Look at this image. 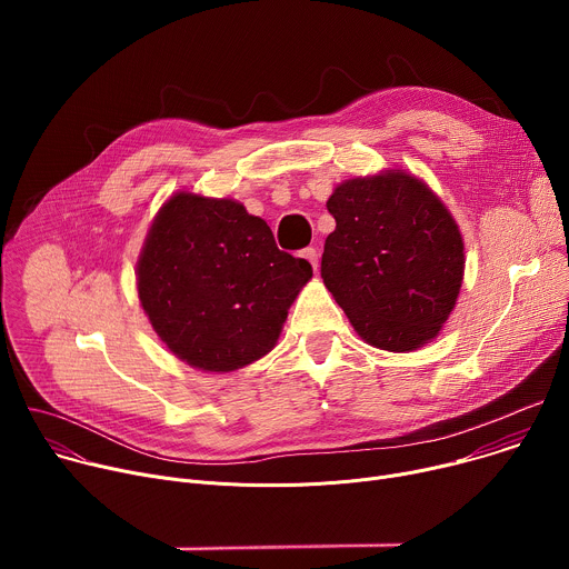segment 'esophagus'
I'll return each mask as SVG.
<instances>
[{
  "mask_svg": "<svg viewBox=\"0 0 569 569\" xmlns=\"http://www.w3.org/2000/svg\"><path fill=\"white\" fill-rule=\"evenodd\" d=\"M301 259H306V261L312 266V270H317V250H315V248L301 250Z\"/></svg>",
  "mask_w": 569,
  "mask_h": 569,
  "instance_id": "obj_1",
  "label": "esophagus"
}]
</instances>
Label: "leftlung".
Here are the masks:
<instances>
[{"label":"left lung","mask_w":569,"mask_h":569,"mask_svg":"<svg viewBox=\"0 0 569 569\" xmlns=\"http://www.w3.org/2000/svg\"><path fill=\"white\" fill-rule=\"evenodd\" d=\"M336 231L321 279L356 333L382 351L435 340L463 279V240L446 204L402 171L342 182L327 202Z\"/></svg>","instance_id":"1"}]
</instances>
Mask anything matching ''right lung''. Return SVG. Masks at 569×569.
I'll use <instances>...</instances> for the list:
<instances>
[{
	"label": "right lung",
	"instance_id": "right-lung-1",
	"mask_svg": "<svg viewBox=\"0 0 569 569\" xmlns=\"http://www.w3.org/2000/svg\"><path fill=\"white\" fill-rule=\"evenodd\" d=\"M306 259L229 198L180 191L154 216L137 261V292L154 333L202 371H233L270 353L310 281Z\"/></svg>",
	"mask_w": 569,
	"mask_h": 569
}]
</instances>
